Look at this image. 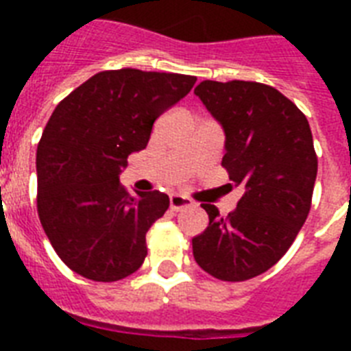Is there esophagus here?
Wrapping results in <instances>:
<instances>
[{
  "label": "esophagus",
  "mask_w": 351,
  "mask_h": 351,
  "mask_svg": "<svg viewBox=\"0 0 351 351\" xmlns=\"http://www.w3.org/2000/svg\"><path fill=\"white\" fill-rule=\"evenodd\" d=\"M169 206L173 211H178V209H184V208H189V206H193V200L191 198L184 197V195L173 193V195L169 197Z\"/></svg>",
  "instance_id": "esophagus-1"
}]
</instances>
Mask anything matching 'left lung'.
<instances>
[{
	"label": "left lung",
	"mask_w": 351,
	"mask_h": 351,
	"mask_svg": "<svg viewBox=\"0 0 351 351\" xmlns=\"http://www.w3.org/2000/svg\"><path fill=\"white\" fill-rule=\"evenodd\" d=\"M195 95L224 129L222 165L244 195L226 219L202 204L209 226L193 239V255L215 278L240 282L275 266L308 219L313 136L299 107L269 85L206 80Z\"/></svg>",
	"instance_id": "1"
}]
</instances>
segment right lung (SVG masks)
Masks as SVG:
<instances>
[{
  "label": "right lung",
  "mask_w": 351,
  "mask_h": 351,
  "mask_svg": "<svg viewBox=\"0 0 351 351\" xmlns=\"http://www.w3.org/2000/svg\"><path fill=\"white\" fill-rule=\"evenodd\" d=\"M197 78L138 69L95 74L56 106L36 153L38 215L58 256L96 282L129 277L169 197L120 186L127 156L145 149L154 120Z\"/></svg>",
  "instance_id": "1"
}]
</instances>
